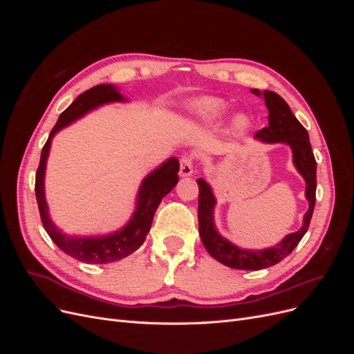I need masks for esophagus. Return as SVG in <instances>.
Listing matches in <instances>:
<instances>
[{
  "instance_id": "34e87169",
  "label": "esophagus",
  "mask_w": 354,
  "mask_h": 354,
  "mask_svg": "<svg viewBox=\"0 0 354 354\" xmlns=\"http://www.w3.org/2000/svg\"><path fill=\"white\" fill-rule=\"evenodd\" d=\"M192 173H194V156L185 153L180 158V176L187 177L192 176Z\"/></svg>"
}]
</instances>
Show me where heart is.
<instances>
[{"label":"heart","instance_id":"heart-1","mask_svg":"<svg viewBox=\"0 0 354 354\" xmlns=\"http://www.w3.org/2000/svg\"><path fill=\"white\" fill-rule=\"evenodd\" d=\"M190 112L199 116L201 120H203L205 122H216L224 113V103L218 99H211V97L198 99L190 104ZM245 125H246V121L243 118H238L233 124V131L241 133L245 128Z\"/></svg>","mask_w":354,"mask_h":354}]
</instances>
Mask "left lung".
I'll use <instances>...</instances> for the list:
<instances>
[{
	"label": "left lung",
	"mask_w": 354,
	"mask_h": 354,
	"mask_svg": "<svg viewBox=\"0 0 354 354\" xmlns=\"http://www.w3.org/2000/svg\"><path fill=\"white\" fill-rule=\"evenodd\" d=\"M254 93L260 94L259 90H254ZM264 99L267 109H269V125L257 131L255 137L261 138L263 142L267 143H286L291 146L294 153V164L307 183L306 198L308 199L310 207L304 216L303 227L295 233L288 234L279 245L264 251L241 250L221 238L217 233L212 221V209L216 199H214L211 187L207 185V181L198 178V218L201 241L212 259H216L224 266L232 267V269L239 270L266 269V267L282 261L285 257L291 254L299 241L303 239L310 226V220H312L316 203V159L312 151V145H310L308 140V133L279 94L266 90Z\"/></svg>",
	"instance_id": "obj_1"
}]
</instances>
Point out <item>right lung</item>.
I'll list each match as a JSON object with an SVG mask.
<instances>
[{"label": "right lung", "mask_w": 354, "mask_h": 354, "mask_svg": "<svg viewBox=\"0 0 354 354\" xmlns=\"http://www.w3.org/2000/svg\"><path fill=\"white\" fill-rule=\"evenodd\" d=\"M124 100L122 95L118 93L112 85L102 84L95 85V87L84 91L80 94L77 100H75L66 111H63L59 116L56 125L47 138V142L41 151L39 165L35 176V195L38 202V209L42 226H44L48 236L53 239L59 248L66 252L68 255L73 257L82 263L90 264H104V263H113L124 259V257L133 254L138 246H140L145 239L147 232L151 230L152 220L155 216V211L159 207L160 201L165 195H168L171 190L174 189L178 181V169L180 162L177 158H171L167 162L155 169L153 173L149 174L138 192V202L137 209L131 221L127 226L116 233L111 234L106 238H88V239H72L62 234L59 229L55 227L48 218L47 203L44 199V171H46V160L50 151L51 137L55 136L60 128L66 127L73 120L82 116L85 112L94 109L95 106H100L108 102H120Z\"/></svg>", "instance_id": "obj_1"}]
</instances>
